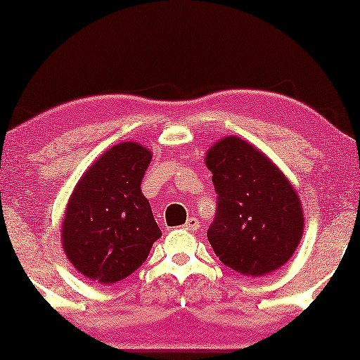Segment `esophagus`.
Returning <instances> with one entry per match:
<instances>
[{"label":"esophagus","instance_id":"1","mask_svg":"<svg viewBox=\"0 0 360 360\" xmlns=\"http://www.w3.org/2000/svg\"><path fill=\"white\" fill-rule=\"evenodd\" d=\"M200 226V221L199 219H195V217H191V219H187V221L184 225H182V229L187 230V231H195Z\"/></svg>","mask_w":360,"mask_h":360}]
</instances>
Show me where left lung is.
<instances>
[{
  "label": "left lung",
  "mask_w": 360,
  "mask_h": 360,
  "mask_svg": "<svg viewBox=\"0 0 360 360\" xmlns=\"http://www.w3.org/2000/svg\"><path fill=\"white\" fill-rule=\"evenodd\" d=\"M205 166L219 194L207 231L219 259L248 277H262L290 259L305 219L295 187L269 156L241 136L207 150Z\"/></svg>",
  "instance_id": "obj_1"
}]
</instances>
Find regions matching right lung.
Instances as JSON below:
<instances>
[{"label":"right lung","instance_id":"obj_1","mask_svg":"<svg viewBox=\"0 0 360 360\" xmlns=\"http://www.w3.org/2000/svg\"><path fill=\"white\" fill-rule=\"evenodd\" d=\"M151 151L139 141L110 146L86 169L62 220V246L75 269L110 285L143 264L161 236L141 178Z\"/></svg>","mask_w":360,"mask_h":360}]
</instances>
